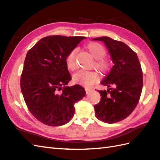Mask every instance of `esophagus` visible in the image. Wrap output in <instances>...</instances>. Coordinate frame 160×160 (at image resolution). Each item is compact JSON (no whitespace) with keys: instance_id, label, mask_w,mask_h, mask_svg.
<instances>
[{"instance_id":"34e87169","label":"esophagus","mask_w":160,"mask_h":160,"mask_svg":"<svg viewBox=\"0 0 160 160\" xmlns=\"http://www.w3.org/2000/svg\"><path fill=\"white\" fill-rule=\"evenodd\" d=\"M92 90H93V89H92L91 88H85V92H86V93H87V94L89 93Z\"/></svg>"}]
</instances>
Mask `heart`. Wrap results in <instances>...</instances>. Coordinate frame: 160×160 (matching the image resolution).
Segmentation results:
<instances>
[{
    "label": "heart",
    "instance_id": "1",
    "mask_svg": "<svg viewBox=\"0 0 160 160\" xmlns=\"http://www.w3.org/2000/svg\"><path fill=\"white\" fill-rule=\"evenodd\" d=\"M87 49L89 51L95 59V66L101 71L105 72L109 67V62L104 57L106 55L105 48L98 42H91L87 45ZM77 49H72L66 58L67 67L69 70L74 71L77 68L76 55ZM99 75L95 71H79L73 75V81L75 83H79L86 87L91 86L98 81Z\"/></svg>",
    "mask_w": 160,
    "mask_h": 160
}]
</instances>
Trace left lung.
<instances>
[{"label": "left lung", "instance_id": "1", "mask_svg": "<svg viewBox=\"0 0 160 160\" xmlns=\"http://www.w3.org/2000/svg\"><path fill=\"white\" fill-rule=\"evenodd\" d=\"M93 40L105 43L114 64L101 82L109 89L99 91L101 98L94 105L95 115L103 122L114 123L128 117L139 102L143 88L141 65L136 53L124 42L108 37Z\"/></svg>", "mask_w": 160, "mask_h": 160}]
</instances>
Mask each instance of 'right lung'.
<instances>
[{"instance_id": "obj_1", "label": "right lung", "mask_w": 160, "mask_h": 160, "mask_svg": "<svg viewBox=\"0 0 160 160\" xmlns=\"http://www.w3.org/2000/svg\"><path fill=\"white\" fill-rule=\"evenodd\" d=\"M85 38L46 37L27 52L21 89L28 110L42 123L61 126L68 123L75 113L74 104L85 95L81 85L67 86L71 76L66 64L69 53Z\"/></svg>"}]
</instances>
